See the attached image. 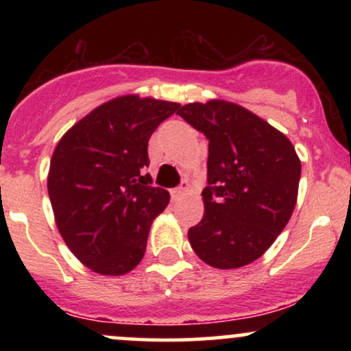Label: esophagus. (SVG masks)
I'll return each mask as SVG.
<instances>
[{
    "label": "esophagus",
    "instance_id": "esophagus-1",
    "mask_svg": "<svg viewBox=\"0 0 351 351\" xmlns=\"http://www.w3.org/2000/svg\"><path fill=\"white\" fill-rule=\"evenodd\" d=\"M188 189H189V183H188V181H183V183H181L178 188H173L171 189V198L173 199L181 198V196H183L184 193L188 191Z\"/></svg>",
    "mask_w": 351,
    "mask_h": 351
}]
</instances>
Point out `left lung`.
<instances>
[{"mask_svg": "<svg viewBox=\"0 0 351 351\" xmlns=\"http://www.w3.org/2000/svg\"><path fill=\"white\" fill-rule=\"evenodd\" d=\"M208 138L204 215L188 239L201 261L237 269L259 259L284 231L297 203L300 160L284 134L224 100L176 112Z\"/></svg>", "mask_w": 351, "mask_h": 351, "instance_id": "8db88e82", "label": "left lung"}]
</instances>
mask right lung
<instances>
[{
    "mask_svg": "<svg viewBox=\"0 0 351 351\" xmlns=\"http://www.w3.org/2000/svg\"><path fill=\"white\" fill-rule=\"evenodd\" d=\"M180 104L123 95L92 110L60 138L47 191L72 254L94 272L122 276L142 261L152 221L170 193L152 186L148 140Z\"/></svg>",
    "mask_w": 351,
    "mask_h": 351,
    "instance_id": "add662e5",
    "label": "right lung"
}]
</instances>
